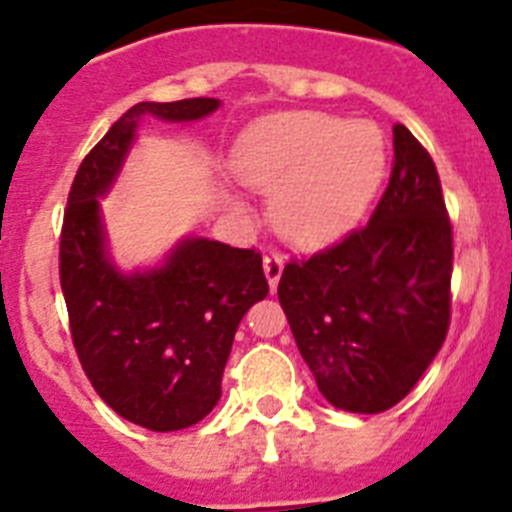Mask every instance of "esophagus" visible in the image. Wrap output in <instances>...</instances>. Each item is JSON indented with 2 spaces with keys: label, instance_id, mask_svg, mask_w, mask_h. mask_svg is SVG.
Listing matches in <instances>:
<instances>
[{
  "label": "esophagus",
  "instance_id": "esophagus-1",
  "mask_svg": "<svg viewBox=\"0 0 512 512\" xmlns=\"http://www.w3.org/2000/svg\"><path fill=\"white\" fill-rule=\"evenodd\" d=\"M262 270H265V278H267V285H270V290H275L278 288L280 275H283V257L267 255L265 260H262Z\"/></svg>",
  "mask_w": 512,
  "mask_h": 512
}]
</instances>
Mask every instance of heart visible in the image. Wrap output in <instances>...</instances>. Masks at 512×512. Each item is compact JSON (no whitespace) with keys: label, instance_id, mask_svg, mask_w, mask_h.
I'll list each match as a JSON object with an SVG mask.
<instances>
[{"label":"heart","instance_id":"heart-1","mask_svg":"<svg viewBox=\"0 0 512 512\" xmlns=\"http://www.w3.org/2000/svg\"><path fill=\"white\" fill-rule=\"evenodd\" d=\"M229 165L245 186L273 193L270 214L285 239L316 247L342 237L365 214L388 150L372 122L293 112L252 124Z\"/></svg>","mask_w":512,"mask_h":512}]
</instances>
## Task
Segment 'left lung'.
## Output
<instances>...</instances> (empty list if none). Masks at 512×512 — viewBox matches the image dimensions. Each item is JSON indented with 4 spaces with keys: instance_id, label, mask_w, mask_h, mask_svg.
<instances>
[{
    "instance_id": "obj_1",
    "label": "left lung",
    "mask_w": 512,
    "mask_h": 512,
    "mask_svg": "<svg viewBox=\"0 0 512 512\" xmlns=\"http://www.w3.org/2000/svg\"><path fill=\"white\" fill-rule=\"evenodd\" d=\"M393 176L344 242L288 262L278 298L321 395L382 413L411 393L449 329L451 224L436 165L393 124Z\"/></svg>"
}]
</instances>
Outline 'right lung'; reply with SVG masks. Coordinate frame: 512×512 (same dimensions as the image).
Instances as JSON below:
<instances>
[{
  "label": "right lung",
  "mask_w": 512,
  "mask_h": 512,
  "mask_svg": "<svg viewBox=\"0 0 512 512\" xmlns=\"http://www.w3.org/2000/svg\"><path fill=\"white\" fill-rule=\"evenodd\" d=\"M219 107L209 96L135 104L84 158L63 219L61 288L81 367L114 413L160 434L199 423L219 403L239 321L267 296L262 257L186 234L155 265L122 270L101 199L142 122H199Z\"/></svg>",
  "instance_id": "obj_1"
}]
</instances>
